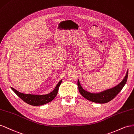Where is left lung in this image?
I'll list each match as a JSON object with an SVG mask.
<instances>
[{"instance_id": "obj_1", "label": "left lung", "mask_w": 134, "mask_h": 134, "mask_svg": "<svg viewBox=\"0 0 134 134\" xmlns=\"http://www.w3.org/2000/svg\"><path fill=\"white\" fill-rule=\"evenodd\" d=\"M128 77V70L126 74L125 77L123 80L115 87L113 88L103 91L102 92L99 93H91L88 91H85L82 89L81 85H80L79 80L77 81V85L79 87V90L80 93L81 94L82 97L86 98L87 100L97 103H106L110 101L113 98L116 97V95L119 93L124 86L126 83Z\"/></svg>"}]
</instances>
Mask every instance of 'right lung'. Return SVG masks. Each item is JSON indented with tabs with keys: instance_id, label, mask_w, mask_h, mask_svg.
Wrapping results in <instances>:
<instances>
[{
	"instance_id": "obj_1",
	"label": "right lung",
	"mask_w": 134,
	"mask_h": 134,
	"mask_svg": "<svg viewBox=\"0 0 134 134\" xmlns=\"http://www.w3.org/2000/svg\"><path fill=\"white\" fill-rule=\"evenodd\" d=\"M62 80H61L58 83V84L55 86V89L52 92L46 95H37L32 94H25L19 92V91L16 90V89H14L12 87L10 88L12 89V90L22 100H24L26 103H27V104L34 106L42 105L52 101L55 98V97L57 96V93H58L59 87L60 83H62Z\"/></svg>"
}]
</instances>
